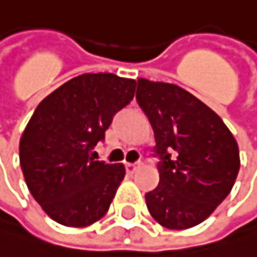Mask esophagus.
Wrapping results in <instances>:
<instances>
[{
  "mask_svg": "<svg viewBox=\"0 0 257 257\" xmlns=\"http://www.w3.org/2000/svg\"><path fill=\"white\" fill-rule=\"evenodd\" d=\"M124 168H126V173L127 174H133L137 168H139V165L137 163H124Z\"/></svg>",
  "mask_w": 257,
  "mask_h": 257,
  "instance_id": "obj_1",
  "label": "esophagus"
}]
</instances>
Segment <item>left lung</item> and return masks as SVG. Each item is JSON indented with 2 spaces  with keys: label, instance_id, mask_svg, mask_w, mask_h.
I'll list each match as a JSON object with an SVG mask.
<instances>
[{
  "label": "left lung",
  "instance_id": "obj_1",
  "mask_svg": "<svg viewBox=\"0 0 257 257\" xmlns=\"http://www.w3.org/2000/svg\"><path fill=\"white\" fill-rule=\"evenodd\" d=\"M136 98L151 121L160 182L145 194L165 228L199 225L230 194L240 159L222 118L177 84L139 78Z\"/></svg>",
  "mask_w": 257,
  "mask_h": 257
}]
</instances>
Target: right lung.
I'll return each instance as SVG.
<instances>
[{
    "instance_id": "add662e5",
    "label": "right lung",
    "mask_w": 257,
    "mask_h": 257,
    "mask_svg": "<svg viewBox=\"0 0 257 257\" xmlns=\"http://www.w3.org/2000/svg\"><path fill=\"white\" fill-rule=\"evenodd\" d=\"M136 80L83 74L49 94L20 140L24 180L44 213L66 226H87L109 210L123 163L92 157L112 117L134 97Z\"/></svg>"
}]
</instances>
